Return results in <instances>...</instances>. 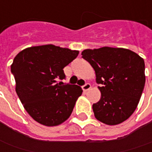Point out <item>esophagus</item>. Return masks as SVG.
Instances as JSON below:
<instances>
[{
    "label": "esophagus",
    "instance_id": "obj_1",
    "mask_svg": "<svg viewBox=\"0 0 152 152\" xmlns=\"http://www.w3.org/2000/svg\"><path fill=\"white\" fill-rule=\"evenodd\" d=\"M91 88V84L90 83H86L84 86H82V90L84 91V92H86V91H88L89 89Z\"/></svg>",
    "mask_w": 152,
    "mask_h": 152
}]
</instances>
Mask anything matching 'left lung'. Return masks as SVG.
<instances>
[{"mask_svg": "<svg viewBox=\"0 0 152 152\" xmlns=\"http://www.w3.org/2000/svg\"><path fill=\"white\" fill-rule=\"evenodd\" d=\"M81 55L94 69L101 86V98L92 105L95 118L107 125L128 119L144 90V60L131 50L111 47L85 50Z\"/></svg>", "mask_w": 152, "mask_h": 152, "instance_id": "8db88e82", "label": "left lung"}]
</instances>
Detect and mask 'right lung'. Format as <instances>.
I'll return each mask as SVG.
<instances>
[{
	"label": "right lung",
	"instance_id": "add662e5",
	"mask_svg": "<svg viewBox=\"0 0 152 152\" xmlns=\"http://www.w3.org/2000/svg\"><path fill=\"white\" fill-rule=\"evenodd\" d=\"M79 54L77 50L53 45L27 48L14 58L11 71L16 81V92L24 108L35 121L56 126L71 116L80 86L64 85L63 69Z\"/></svg>",
	"mask_w": 152,
	"mask_h": 152
}]
</instances>
